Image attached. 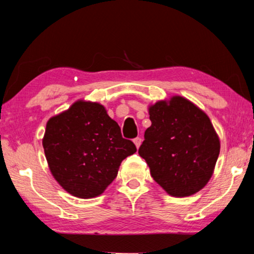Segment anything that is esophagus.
<instances>
[{"mask_svg":"<svg viewBox=\"0 0 254 254\" xmlns=\"http://www.w3.org/2000/svg\"><path fill=\"white\" fill-rule=\"evenodd\" d=\"M133 142H134L135 147H137V148H139L140 145H141V142H142V139L140 138V137H137V138L133 139Z\"/></svg>","mask_w":254,"mask_h":254,"instance_id":"1","label":"esophagus"}]
</instances>
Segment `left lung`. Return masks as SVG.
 I'll use <instances>...</instances> for the list:
<instances>
[{
	"label": "left lung",
	"instance_id": "left-lung-1",
	"mask_svg": "<svg viewBox=\"0 0 254 254\" xmlns=\"http://www.w3.org/2000/svg\"><path fill=\"white\" fill-rule=\"evenodd\" d=\"M151 126L138 153L153 179L171 196L185 197L210 180L220 142L205 113L183 97L149 108Z\"/></svg>",
	"mask_w": 254,
	"mask_h": 254
}]
</instances>
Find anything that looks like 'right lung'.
I'll return each mask as SVG.
<instances>
[{"label":"right lung","mask_w":254,"mask_h":254,"mask_svg":"<svg viewBox=\"0 0 254 254\" xmlns=\"http://www.w3.org/2000/svg\"><path fill=\"white\" fill-rule=\"evenodd\" d=\"M43 148L55 179L79 198L100 195L116 178L121 162L137 151L104 106L85 101L49 120Z\"/></svg>","instance_id":"add662e5"}]
</instances>
